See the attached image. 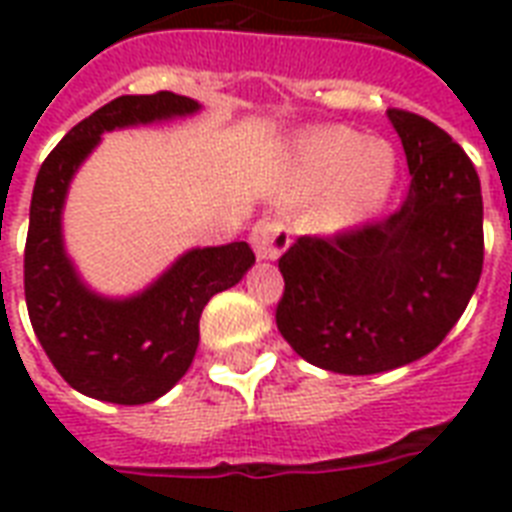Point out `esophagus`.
Instances as JSON below:
<instances>
[{"label": "esophagus", "mask_w": 512, "mask_h": 512, "mask_svg": "<svg viewBox=\"0 0 512 512\" xmlns=\"http://www.w3.org/2000/svg\"><path fill=\"white\" fill-rule=\"evenodd\" d=\"M257 260H276L289 247V228L281 220H260L249 233Z\"/></svg>", "instance_id": "34e87169"}]
</instances>
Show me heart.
<instances>
[{
  "label": "heart",
  "instance_id": "heart-1",
  "mask_svg": "<svg viewBox=\"0 0 512 512\" xmlns=\"http://www.w3.org/2000/svg\"><path fill=\"white\" fill-rule=\"evenodd\" d=\"M297 180L308 191L329 186L324 220L335 228L364 223L390 199L398 156L388 140H364L348 127L308 135L297 151Z\"/></svg>",
  "mask_w": 512,
  "mask_h": 512
}]
</instances>
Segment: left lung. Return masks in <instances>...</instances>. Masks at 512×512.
<instances>
[{
    "instance_id": "1",
    "label": "left lung",
    "mask_w": 512,
    "mask_h": 512,
    "mask_svg": "<svg viewBox=\"0 0 512 512\" xmlns=\"http://www.w3.org/2000/svg\"><path fill=\"white\" fill-rule=\"evenodd\" d=\"M409 164L393 215L300 236L281 255V337L308 364L377 374L428 356L460 321L484 268V201L468 154L428 119L390 108Z\"/></svg>"
}]
</instances>
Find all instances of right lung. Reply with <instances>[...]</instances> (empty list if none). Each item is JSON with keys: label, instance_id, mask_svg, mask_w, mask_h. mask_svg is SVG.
<instances>
[{"label": "right lung", "instance_id": "right-lung-1", "mask_svg": "<svg viewBox=\"0 0 512 512\" xmlns=\"http://www.w3.org/2000/svg\"><path fill=\"white\" fill-rule=\"evenodd\" d=\"M199 108L175 92L122 95L76 124L36 175L23 260L28 319L52 366L84 396L124 406L164 396L196 356L209 297L236 287L255 265L247 241L196 247L143 292L106 297L84 284L63 244L68 185L100 135L191 116Z\"/></svg>", "mask_w": 512, "mask_h": 512}]
</instances>
